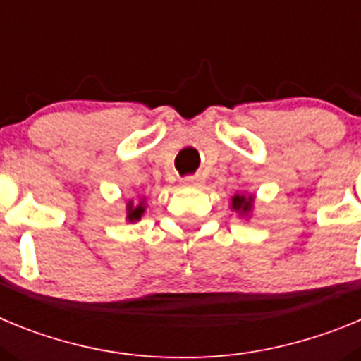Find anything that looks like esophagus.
I'll use <instances>...</instances> for the list:
<instances>
[{
    "instance_id": "obj_1",
    "label": "esophagus",
    "mask_w": 361,
    "mask_h": 361,
    "mask_svg": "<svg viewBox=\"0 0 361 361\" xmlns=\"http://www.w3.org/2000/svg\"><path fill=\"white\" fill-rule=\"evenodd\" d=\"M184 186H200V177L199 175H188L183 178Z\"/></svg>"
}]
</instances>
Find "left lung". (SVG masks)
<instances>
[{
  "label": "left lung",
  "instance_id": "1",
  "mask_svg": "<svg viewBox=\"0 0 361 361\" xmlns=\"http://www.w3.org/2000/svg\"><path fill=\"white\" fill-rule=\"evenodd\" d=\"M231 206L235 212H240V213L251 212V206H253V197L235 195L231 199Z\"/></svg>",
  "mask_w": 361,
  "mask_h": 361
}]
</instances>
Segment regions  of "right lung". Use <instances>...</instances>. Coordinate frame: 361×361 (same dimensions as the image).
<instances>
[{
    "label": "right lung",
    "mask_w": 361,
    "mask_h": 361,
    "mask_svg": "<svg viewBox=\"0 0 361 361\" xmlns=\"http://www.w3.org/2000/svg\"><path fill=\"white\" fill-rule=\"evenodd\" d=\"M126 209H128L130 222H135V220L141 219L142 213H145V200H141V204H139V206H133V202L130 200V202L126 204Z\"/></svg>",
    "instance_id": "1"
}]
</instances>
